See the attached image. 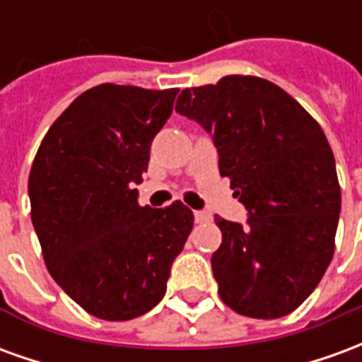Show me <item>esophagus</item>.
Returning <instances> with one entry per match:
<instances>
[{"instance_id":"obj_1","label":"esophagus","mask_w":362,"mask_h":362,"mask_svg":"<svg viewBox=\"0 0 362 362\" xmlns=\"http://www.w3.org/2000/svg\"><path fill=\"white\" fill-rule=\"evenodd\" d=\"M194 217H196V223H207V221H211V215L207 211H196Z\"/></svg>"}]
</instances>
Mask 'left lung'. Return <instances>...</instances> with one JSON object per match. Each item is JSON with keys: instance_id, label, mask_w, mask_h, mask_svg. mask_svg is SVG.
Instances as JSON below:
<instances>
[{"instance_id": "left-lung-1", "label": "left lung", "mask_w": 362, "mask_h": 362, "mask_svg": "<svg viewBox=\"0 0 362 362\" xmlns=\"http://www.w3.org/2000/svg\"><path fill=\"white\" fill-rule=\"evenodd\" d=\"M176 112L211 135L221 176L248 211L246 225L215 219L221 300L250 318L287 316L334 258L341 192L326 135L293 96L259 77L184 89Z\"/></svg>"}]
</instances>
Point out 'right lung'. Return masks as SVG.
<instances>
[{
  "label": "right lung",
  "mask_w": 362,
  "mask_h": 362,
  "mask_svg": "<svg viewBox=\"0 0 362 362\" xmlns=\"http://www.w3.org/2000/svg\"><path fill=\"white\" fill-rule=\"evenodd\" d=\"M176 95L110 83L85 90L52 124L30 168L46 267L96 318L124 322L157 306L194 227L182 202L141 207L135 188Z\"/></svg>",
  "instance_id": "1"
}]
</instances>
